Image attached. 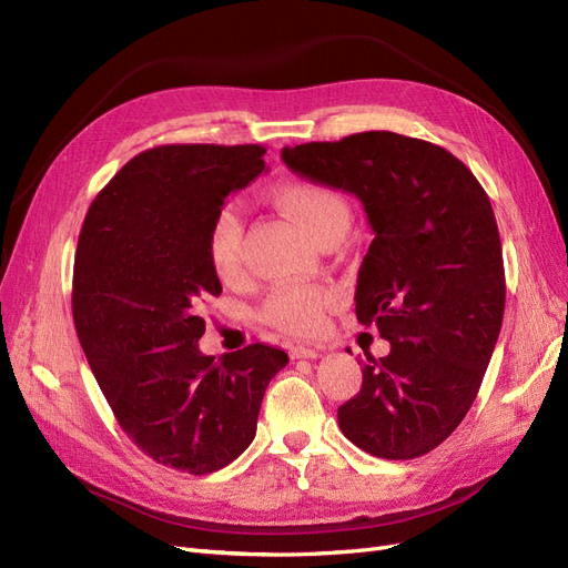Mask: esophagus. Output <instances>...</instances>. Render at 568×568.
<instances>
[{
    "label": "esophagus",
    "mask_w": 568,
    "mask_h": 568,
    "mask_svg": "<svg viewBox=\"0 0 568 568\" xmlns=\"http://www.w3.org/2000/svg\"><path fill=\"white\" fill-rule=\"evenodd\" d=\"M288 355H291V359H301V357L313 359V357L320 355V351L313 348V346H291V348H288Z\"/></svg>",
    "instance_id": "1"
}]
</instances>
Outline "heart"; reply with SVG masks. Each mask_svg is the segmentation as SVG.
Here are the masks:
<instances>
[{"mask_svg":"<svg viewBox=\"0 0 568 568\" xmlns=\"http://www.w3.org/2000/svg\"><path fill=\"white\" fill-rule=\"evenodd\" d=\"M274 203L296 222L301 230L322 242L326 234L346 232L348 205L332 186L317 182H286L274 189ZM244 222L232 205L220 209L209 232V257L220 280L232 282L242 272ZM334 294L324 286H282L263 307L267 324L288 334H311L322 324Z\"/></svg>","mask_w":568,"mask_h":568,"instance_id":"obj_1","label":"heart"}]
</instances>
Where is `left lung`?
<instances>
[{
	"label": "left lung",
	"instance_id": "8db88e82",
	"mask_svg": "<svg viewBox=\"0 0 568 568\" xmlns=\"http://www.w3.org/2000/svg\"><path fill=\"white\" fill-rule=\"evenodd\" d=\"M296 175L355 194L374 239L355 315L390 343L367 355L363 386L338 407L343 436L382 459H415L448 438L484 382L505 315L493 205L450 151L395 132L282 149Z\"/></svg>",
	"mask_w": 568,
	"mask_h": 568
}]
</instances>
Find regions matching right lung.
I'll use <instances>...</instances> for the list:
<instances>
[{"label": "right lung", "instance_id": "right-lung-1", "mask_svg": "<svg viewBox=\"0 0 568 568\" xmlns=\"http://www.w3.org/2000/svg\"><path fill=\"white\" fill-rule=\"evenodd\" d=\"M261 144H165L101 189L82 222L73 320L128 438L163 467L211 474L242 455L288 355L265 343L203 355L201 305L220 296L209 232L265 170Z\"/></svg>", "mask_w": 568, "mask_h": 568}]
</instances>
